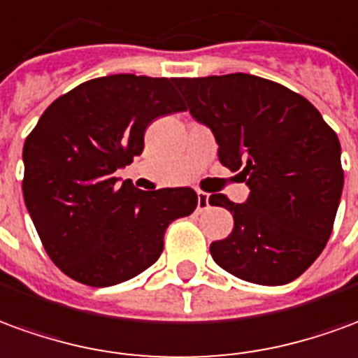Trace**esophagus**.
<instances>
[{
	"label": "esophagus",
	"mask_w": 358,
	"mask_h": 358,
	"mask_svg": "<svg viewBox=\"0 0 358 358\" xmlns=\"http://www.w3.org/2000/svg\"><path fill=\"white\" fill-rule=\"evenodd\" d=\"M196 196H199L196 212H204V210H208V208H210V194L199 191V192H196Z\"/></svg>",
	"instance_id": "esophagus-1"
}]
</instances>
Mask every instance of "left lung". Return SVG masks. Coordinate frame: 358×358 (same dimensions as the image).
<instances>
[{
  "mask_svg": "<svg viewBox=\"0 0 358 358\" xmlns=\"http://www.w3.org/2000/svg\"><path fill=\"white\" fill-rule=\"evenodd\" d=\"M191 115L210 127L217 158L250 189L235 204L229 237L210 255L225 272L258 285L296 280L326 247L343 191L341 146L320 111L301 94L247 73L175 78Z\"/></svg>",
  "mask_w": 358,
  "mask_h": 358,
  "instance_id": "1",
  "label": "left lung"
}]
</instances>
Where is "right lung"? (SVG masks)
I'll list each match as a JSON object with an SVG mask.
<instances>
[{"instance_id": "add662e5", "label": "right lung", "mask_w": 358, "mask_h": 358, "mask_svg": "<svg viewBox=\"0 0 358 358\" xmlns=\"http://www.w3.org/2000/svg\"><path fill=\"white\" fill-rule=\"evenodd\" d=\"M185 111L175 78L110 75L59 96L24 141L22 196L52 262L110 287L150 268L167 225L194 212L189 187L141 191L115 171L144 148L159 115Z\"/></svg>"}]
</instances>
